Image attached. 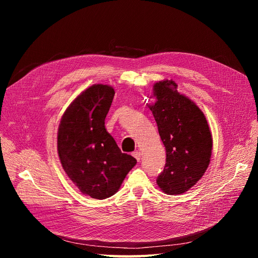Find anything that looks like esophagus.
Wrapping results in <instances>:
<instances>
[{
  "label": "esophagus",
  "instance_id": "34e87169",
  "mask_svg": "<svg viewBox=\"0 0 258 258\" xmlns=\"http://www.w3.org/2000/svg\"><path fill=\"white\" fill-rule=\"evenodd\" d=\"M132 155H134V157L138 160V161H140V160H141V152H139V151H137V152H135L134 154H132Z\"/></svg>",
  "mask_w": 258,
  "mask_h": 258
}]
</instances>
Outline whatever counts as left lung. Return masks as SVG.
<instances>
[{
    "label": "left lung",
    "instance_id": "1",
    "mask_svg": "<svg viewBox=\"0 0 258 258\" xmlns=\"http://www.w3.org/2000/svg\"><path fill=\"white\" fill-rule=\"evenodd\" d=\"M176 88L172 80L156 83V102L148 106L166 147V166L157 185L168 195L184 194L199 181L209 167L213 145L205 114Z\"/></svg>",
    "mask_w": 258,
    "mask_h": 258
}]
</instances>
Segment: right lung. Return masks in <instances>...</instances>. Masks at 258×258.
<instances>
[{
	"mask_svg": "<svg viewBox=\"0 0 258 258\" xmlns=\"http://www.w3.org/2000/svg\"><path fill=\"white\" fill-rule=\"evenodd\" d=\"M115 95L96 84L69 105L58 129V155L68 176L84 195L105 199L119 189L137 159L123 154L104 126Z\"/></svg>",
	"mask_w": 258,
	"mask_h": 258,
	"instance_id": "add662e5",
	"label": "right lung"
}]
</instances>
